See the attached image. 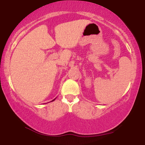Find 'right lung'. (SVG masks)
Segmentation results:
<instances>
[{
    "label": "right lung",
    "instance_id": "1",
    "mask_svg": "<svg viewBox=\"0 0 145 145\" xmlns=\"http://www.w3.org/2000/svg\"><path fill=\"white\" fill-rule=\"evenodd\" d=\"M52 101H53V100H52Z\"/></svg>",
    "mask_w": 145,
    "mask_h": 145
}]
</instances>
